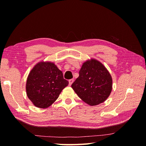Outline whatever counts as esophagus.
<instances>
[{
  "mask_svg": "<svg viewBox=\"0 0 146 146\" xmlns=\"http://www.w3.org/2000/svg\"><path fill=\"white\" fill-rule=\"evenodd\" d=\"M73 82H74V80H73V79L70 80H69V85L71 86V85H72V83H73Z\"/></svg>",
  "mask_w": 146,
  "mask_h": 146,
  "instance_id": "1",
  "label": "esophagus"
}]
</instances>
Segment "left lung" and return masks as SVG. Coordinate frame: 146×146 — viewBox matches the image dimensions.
<instances>
[{
  "label": "left lung",
  "instance_id": "left-lung-1",
  "mask_svg": "<svg viewBox=\"0 0 146 146\" xmlns=\"http://www.w3.org/2000/svg\"><path fill=\"white\" fill-rule=\"evenodd\" d=\"M71 87L82 100L91 106L107 100L112 90V78L101 62L91 58L83 63L79 76Z\"/></svg>",
  "mask_w": 146,
  "mask_h": 146
}]
</instances>
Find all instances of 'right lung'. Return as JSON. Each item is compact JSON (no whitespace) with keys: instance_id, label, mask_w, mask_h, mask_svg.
<instances>
[{"instance_id":"obj_1","label":"right lung","mask_w":146,"mask_h":146,"mask_svg":"<svg viewBox=\"0 0 146 146\" xmlns=\"http://www.w3.org/2000/svg\"><path fill=\"white\" fill-rule=\"evenodd\" d=\"M68 85L63 72L51 61L37 63L27 76L26 90L27 97L35 106L47 108L57 100Z\"/></svg>"}]
</instances>
